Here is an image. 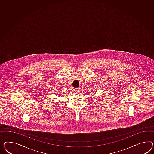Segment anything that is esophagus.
Listing matches in <instances>:
<instances>
[{
    "label": "esophagus",
    "instance_id": "esophagus-1",
    "mask_svg": "<svg viewBox=\"0 0 154 154\" xmlns=\"http://www.w3.org/2000/svg\"><path fill=\"white\" fill-rule=\"evenodd\" d=\"M75 91L76 93H79V92L81 91L80 88H75Z\"/></svg>",
    "mask_w": 154,
    "mask_h": 154
}]
</instances>
